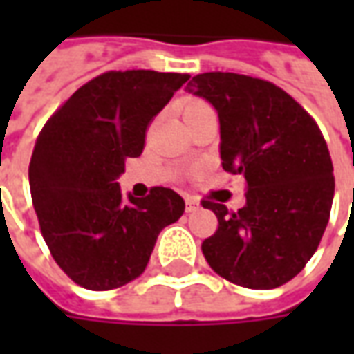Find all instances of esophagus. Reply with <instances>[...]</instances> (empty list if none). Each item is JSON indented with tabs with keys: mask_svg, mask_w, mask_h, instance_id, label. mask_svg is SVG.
I'll return each instance as SVG.
<instances>
[{
	"mask_svg": "<svg viewBox=\"0 0 354 354\" xmlns=\"http://www.w3.org/2000/svg\"><path fill=\"white\" fill-rule=\"evenodd\" d=\"M197 208H201L199 199L193 195H185V212H195Z\"/></svg>",
	"mask_w": 354,
	"mask_h": 354,
	"instance_id": "1",
	"label": "esophagus"
}]
</instances>
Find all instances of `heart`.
I'll return each mask as SVG.
<instances>
[{
  "label": "heart",
  "mask_w": 354,
  "mask_h": 354,
  "mask_svg": "<svg viewBox=\"0 0 354 354\" xmlns=\"http://www.w3.org/2000/svg\"><path fill=\"white\" fill-rule=\"evenodd\" d=\"M208 104L205 100H199V98H192V100H187L184 104V115L187 113H193V111H197L201 108H207Z\"/></svg>",
  "instance_id": "heart-1"
}]
</instances>
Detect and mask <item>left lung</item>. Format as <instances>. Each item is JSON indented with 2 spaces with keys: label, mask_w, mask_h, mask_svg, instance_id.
I'll list each match as a JSON object with an SVG mask.
<instances>
[{
  "label": "left lung",
  "mask_w": 354,
  "mask_h": 354,
  "mask_svg": "<svg viewBox=\"0 0 354 354\" xmlns=\"http://www.w3.org/2000/svg\"><path fill=\"white\" fill-rule=\"evenodd\" d=\"M187 91L218 109L223 170L246 180V205L237 212L203 199L218 218L201 246L208 266L245 288L282 286L311 260L330 220L335 182L326 140L271 81L208 72Z\"/></svg>",
  "instance_id": "1"
}]
</instances>
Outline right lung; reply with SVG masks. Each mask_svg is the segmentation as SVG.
<instances>
[{
  "instance_id": "1",
  "label": "right lung",
  "mask_w": 354,
  "mask_h": 354,
  "mask_svg": "<svg viewBox=\"0 0 354 354\" xmlns=\"http://www.w3.org/2000/svg\"><path fill=\"white\" fill-rule=\"evenodd\" d=\"M187 73L106 72L43 124L28 169L39 230L58 267L87 290H113L144 273L162 227L184 214L170 187L121 197L115 180L144 151L146 131Z\"/></svg>"
}]
</instances>
